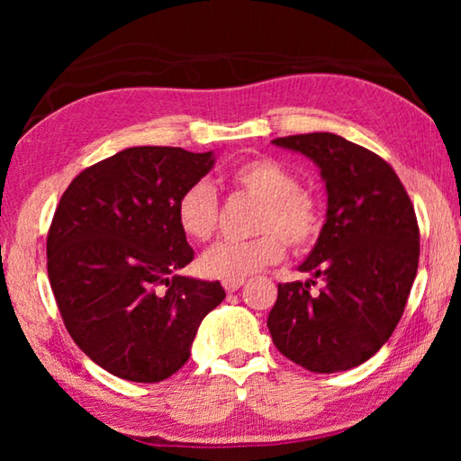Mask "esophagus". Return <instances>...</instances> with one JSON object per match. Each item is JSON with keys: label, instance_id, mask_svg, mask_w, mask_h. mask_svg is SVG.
Here are the masks:
<instances>
[{"label": "esophagus", "instance_id": "obj_1", "mask_svg": "<svg viewBox=\"0 0 461 461\" xmlns=\"http://www.w3.org/2000/svg\"><path fill=\"white\" fill-rule=\"evenodd\" d=\"M244 283H246L244 278H230V280H223V288H225V291H228V293H236L238 288H240L241 285H244Z\"/></svg>", "mask_w": 461, "mask_h": 461}]
</instances>
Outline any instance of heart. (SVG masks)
Instances as JSON below:
<instances>
[{
  "label": "heart",
  "mask_w": 461,
  "mask_h": 461,
  "mask_svg": "<svg viewBox=\"0 0 461 461\" xmlns=\"http://www.w3.org/2000/svg\"><path fill=\"white\" fill-rule=\"evenodd\" d=\"M230 185L258 201L252 230L256 238L220 241L201 258V270L213 278H244L283 260L285 242L293 252H307L323 230V212L299 176L270 156L241 162L230 173ZM176 223L186 238L209 241L220 225V199L205 181L185 186L176 199Z\"/></svg>",
  "instance_id": "b5f03b06"
}]
</instances>
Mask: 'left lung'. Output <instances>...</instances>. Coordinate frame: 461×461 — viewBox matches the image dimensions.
Here are the masks:
<instances>
[{
    "label": "left lung",
    "instance_id": "obj_1",
    "mask_svg": "<svg viewBox=\"0 0 461 461\" xmlns=\"http://www.w3.org/2000/svg\"><path fill=\"white\" fill-rule=\"evenodd\" d=\"M321 168L327 220L301 264L309 283L278 285L268 330L278 352L311 372L360 366L384 346L407 307L419 267V223L384 158L330 131L272 140ZM317 294L310 293L316 278Z\"/></svg>",
    "mask_w": 461,
    "mask_h": 461
}]
</instances>
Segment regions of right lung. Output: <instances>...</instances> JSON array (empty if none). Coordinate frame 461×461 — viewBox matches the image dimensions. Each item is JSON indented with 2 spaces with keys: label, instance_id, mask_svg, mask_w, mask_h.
Listing matches in <instances>:
<instances>
[{
  "label": "right lung",
  "instance_id": "right-lung-1",
  "mask_svg": "<svg viewBox=\"0 0 461 461\" xmlns=\"http://www.w3.org/2000/svg\"><path fill=\"white\" fill-rule=\"evenodd\" d=\"M213 167L212 152L126 148L77 175L46 238V268L68 335L93 362L130 382L181 370L220 283L176 275L194 258L176 199Z\"/></svg>",
  "mask_w": 461,
  "mask_h": 461
}]
</instances>
